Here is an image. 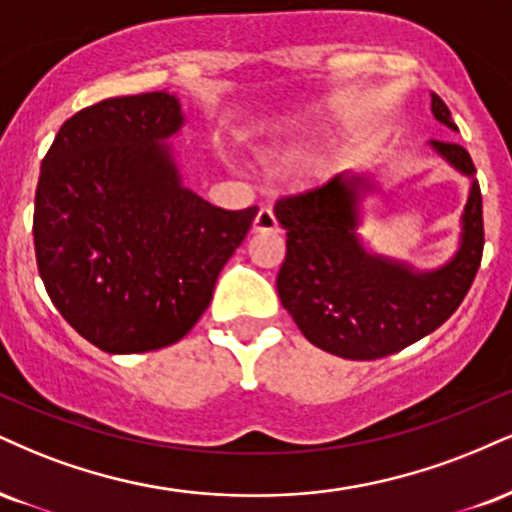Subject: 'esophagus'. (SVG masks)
<instances>
[{
	"mask_svg": "<svg viewBox=\"0 0 512 512\" xmlns=\"http://www.w3.org/2000/svg\"><path fill=\"white\" fill-rule=\"evenodd\" d=\"M252 229H255L257 233H274V231H279V221H276L272 209L262 207L260 212H257L255 224H252Z\"/></svg>",
	"mask_w": 512,
	"mask_h": 512,
	"instance_id": "esophagus-1",
	"label": "esophagus"
}]
</instances>
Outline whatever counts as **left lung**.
<instances>
[{"mask_svg": "<svg viewBox=\"0 0 512 512\" xmlns=\"http://www.w3.org/2000/svg\"><path fill=\"white\" fill-rule=\"evenodd\" d=\"M432 112L455 131L439 95H432ZM432 147L474 176L463 145L432 140ZM362 190H369L367 178L336 176L324 186L283 195L274 205L286 229V260L276 276L281 305L312 346L346 360L393 355L439 329L465 300L484 252L482 190L474 178L458 255L429 274L362 248L355 236Z\"/></svg>", "mask_w": 512, "mask_h": 512, "instance_id": "1", "label": "left lung"}]
</instances>
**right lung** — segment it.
<instances>
[{
  "mask_svg": "<svg viewBox=\"0 0 512 512\" xmlns=\"http://www.w3.org/2000/svg\"><path fill=\"white\" fill-rule=\"evenodd\" d=\"M181 123L169 92L109 97L73 114L42 159L38 272L59 315L104 353L181 341L257 217L181 186L164 147Z\"/></svg>",
  "mask_w": 512,
  "mask_h": 512,
  "instance_id": "obj_1",
  "label": "right lung"
}]
</instances>
